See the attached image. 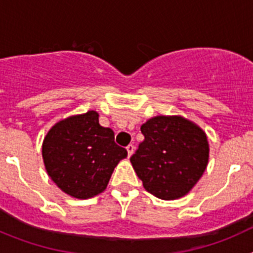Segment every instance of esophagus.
<instances>
[{"label":"esophagus","instance_id":"esophagus-1","mask_svg":"<svg viewBox=\"0 0 253 253\" xmlns=\"http://www.w3.org/2000/svg\"><path fill=\"white\" fill-rule=\"evenodd\" d=\"M126 151H128V156L130 157L131 154L134 153V151H135V147H134L133 144H129V146L126 147Z\"/></svg>","mask_w":253,"mask_h":253}]
</instances>
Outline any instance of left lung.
Returning <instances> with one entry per match:
<instances>
[{"label": "left lung", "instance_id": "left-lung-1", "mask_svg": "<svg viewBox=\"0 0 253 253\" xmlns=\"http://www.w3.org/2000/svg\"><path fill=\"white\" fill-rule=\"evenodd\" d=\"M144 140L130 157L144 189L162 200L189 194L209 161L205 131L180 115H158L140 126Z\"/></svg>", "mask_w": 253, "mask_h": 253}]
</instances>
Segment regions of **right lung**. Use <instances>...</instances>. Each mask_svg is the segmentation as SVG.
I'll return each mask as SVG.
<instances>
[{"instance_id":"obj_1","label":"right lung","mask_w":253,"mask_h":253,"mask_svg":"<svg viewBox=\"0 0 253 253\" xmlns=\"http://www.w3.org/2000/svg\"><path fill=\"white\" fill-rule=\"evenodd\" d=\"M44 166L51 181L67 195L90 199L106 189L118 163L128 156L114 142V131L90 110L55 123L42 146Z\"/></svg>"}]
</instances>
